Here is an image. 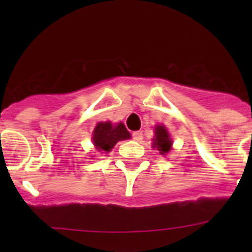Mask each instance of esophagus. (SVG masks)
<instances>
[{"label": "esophagus", "instance_id": "esophagus-1", "mask_svg": "<svg viewBox=\"0 0 252 252\" xmlns=\"http://www.w3.org/2000/svg\"><path fill=\"white\" fill-rule=\"evenodd\" d=\"M142 138H144V135H142L141 131H134L133 133V139L135 141H141Z\"/></svg>", "mask_w": 252, "mask_h": 252}]
</instances>
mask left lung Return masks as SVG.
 Returning a JSON list of instances; mask_svg holds the SVG:
<instances>
[{
  "mask_svg": "<svg viewBox=\"0 0 252 252\" xmlns=\"http://www.w3.org/2000/svg\"><path fill=\"white\" fill-rule=\"evenodd\" d=\"M155 136L152 139V149H156L162 156H166L167 154L172 151L173 140L171 138L168 129L163 124H157L155 126Z\"/></svg>",
  "mask_w": 252,
  "mask_h": 252,
  "instance_id": "1",
  "label": "left lung"
}]
</instances>
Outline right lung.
Wrapping results in <instances>:
<instances>
[{
  "label": "right lung",
  "mask_w": 252,
  "mask_h": 252,
  "mask_svg": "<svg viewBox=\"0 0 252 252\" xmlns=\"http://www.w3.org/2000/svg\"><path fill=\"white\" fill-rule=\"evenodd\" d=\"M131 135L122 122L113 124L112 122H98L93 131L94 146L100 154H107L118 141L130 139Z\"/></svg>",
  "instance_id": "add662e5"
}]
</instances>
